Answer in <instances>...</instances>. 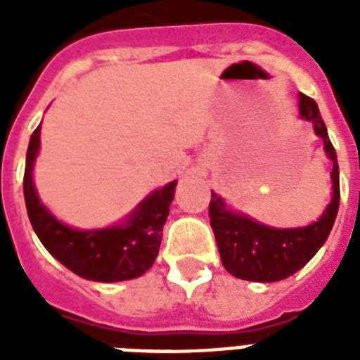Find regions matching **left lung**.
<instances>
[{
	"label": "left lung",
	"instance_id": "1",
	"mask_svg": "<svg viewBox=\"0 0 360 360\" xmlns=\"http://www.w3.org/2000/svg\"><path fill=\"white\" fill-rule=\"evenodd\" d=\"M299 112L302 120L314 124L316 134L323 140L327 157L333 160V200L318 222L295 230H276L259 224L245 214L228 211L224 202L211 192L209 219L220 259L226 271L240 280L276 282L288 278L312 259L314 254L327 240L335 224L340 205V175L336 151L330 143L316 101L301 93Z\"/></svg>",
	"mask_w": 360,
	"mask_h": 360
}]
</instances>
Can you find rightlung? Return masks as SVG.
Returning <instances> with one entry per match:
<instances>
[{
  "label": "right lung",
  "instance_id": "1",
  "mask_svg": "<svg viewBox=\"0 0 360 360\" xmlns=\"http://www.w3.org/2000/svg\"><path fill=\"white\" fill-rule=\"evenodd\" d=\"M39 146L41 127L33 130L25 155L24 198L31 226L44 248L72 273L95 282H120L146 273L160 248L177 181L146 198L127 224L97 231L72 230L53 219L39 202L31 175Z\"/></svg>",
  "mask_w": 360,
  "mask_h": 360
}]
</instances>
